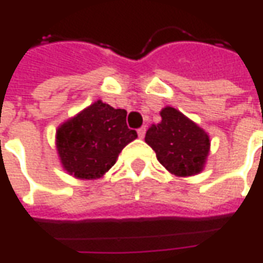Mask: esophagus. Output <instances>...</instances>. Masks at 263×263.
<instances>
[{
  "label": "esophagus",
  "mask_w": 263,
  "mask_h": 263,
  "mask_svg": "<svg viewBox=\"0 0 263 263\" xmlns=\"http://www.w3.org/2000/svg\"><path fill=\"white\" fill-rule=\"evenodd\" d=\"M145 134H146V126H142V128H139V129H138V137L141 138V139L145 137Z\"/></svg>",
  "instance_id": "1"
}]
</instances>
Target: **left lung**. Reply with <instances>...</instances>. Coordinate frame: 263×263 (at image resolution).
<instances>
[{"mask_svg": "<svg viewBox=\"0 0 263 263\" xmlns=\"http://www.w3.org/2000/svg\"><path fill=\"white\" fill-rule=\"evenodd\" d=\"M158 125L146 131L145 142L154 149L160 165L172 175L187 177L198 175L210 154V137L203 128L173 107L160 111Z\"/></svg>", "mask_w": 263, "mask_h": 263, "instance_id": "8db88e82", "label": "left lung"}]
</instances>
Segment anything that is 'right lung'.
<instances>
[{"instance_id": "obj_1", "label": "right lung", "mask_w": 263, "mask_h": 263, "mask_svg": "<svg viewBox=\"0 0 263 263\" xmlns=\"http://www.w3.org/2000/svg\"><path fill=\"white\" fill-rule=\"evenodd\" d=\"M137 138V131L126 125L125 109H115L98 100L59 125L56 149L69 175L96 180L115 165L121 151Z\"/></svg>"}]
</instances>
